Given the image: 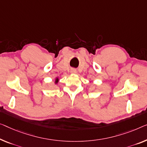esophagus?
I'll return each instance as SVG.
<instances>
[{"label": "esophagus", "mask_w": 147, "mask_h": 147, "mask_svg": "<svg viewBox=\"0 0 147 147\" xmlns=\"http://www.w3.org/2000/svg\"><path fill=\"white\" fill-rule=\"evenodd\" d=\"M71 73H73V74H75L76 73V70L75 69H71Z\"/></svg>", "instance_id": "obj_1"}]
</instances>
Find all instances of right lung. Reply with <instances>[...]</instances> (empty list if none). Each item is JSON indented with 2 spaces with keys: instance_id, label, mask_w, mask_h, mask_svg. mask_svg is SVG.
<instances>
[{
  "instance_id": "add662e5",
  "label": "right lung",
  "mask_w": 147,
  "mask_h": 147,
  "mask_svg": "<svg viewBox=\"0 0 147 147\" xmlns=\"http://www.w3.org/2000/svg\"><path fill=\"white\" fill-rule=\"evenodd\" d=\"M59 78H58L57 77V78H55V84H57L58 82H59Z\"/></svg>"
}]
</instances>
